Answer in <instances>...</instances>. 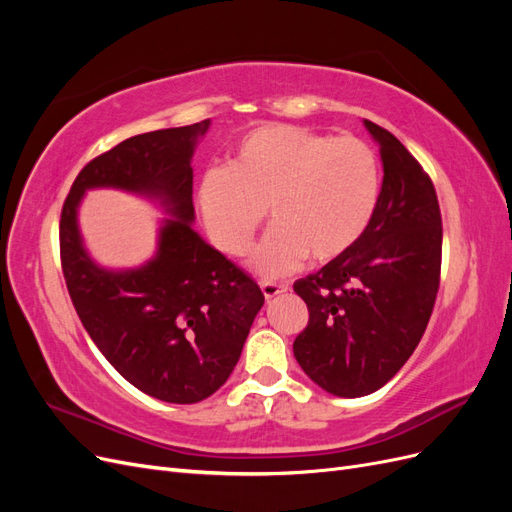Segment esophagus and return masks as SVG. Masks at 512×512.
Wrapping results in <instances>:
<instances>
[{"mask_svg":"<svg viewBox=\"0 0 512 512\" xmlns=\"http://www.w3.org/2000/svg\"><path fill=\"white\" fill-rule=\"evenodd\" d=\"M260 290L265 294V299H273L277 294H282L288 290V286L284 284H275V282H260Z\"/></svg>","mask_w":512,"mask_h":512,"instance_id":"34e87169","label":"esophagus"}]
</instances>
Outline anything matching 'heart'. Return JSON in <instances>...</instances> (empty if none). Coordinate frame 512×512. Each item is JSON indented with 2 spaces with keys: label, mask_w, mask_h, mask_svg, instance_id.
Returning a JSON list of instances; mask_svg holds the SVG:
<instances>
[{
  "label": "heart",
  "mask_w": 512,
  "mask_h": 512,
  "mask_svg": "<svg viewBox=\"0 0 512 512\" xmlns=\"http://www.w3.org/2000/svg\"><path fill=\"white\" fill-rule=\"evenodd\" d=\"M380 196V160L359 138H333L286 123L247 132L226 168L207 170L196 203L218 250L243 256L267 213L271 230L252 269L273 280L312 254L335 260L359 243Z\"/></svg>",
  "instance_id": "obj_1"
}]
</instances>
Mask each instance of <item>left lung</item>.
I'll return each mask as SVG.
<instances>
[{
    "label": "left lung",
    "mask_w": 512,
    "mask_h": 512,
    "mask_svg": "<svg viewBox=\"0 0 512 512\" xmlns=\"http://www.w3.org/2000/svg\"><path fill=\"white\" fill-rule=\"evenodd\" d=\"M382 158L378 207L352 250L294 282L309 322L294 359L337 397L374 393L404 367L436 303L442 215L436 188L397 138L363 121Z\"/></svg>",
    "instance_id": "8db88e82"
}]
</instances>
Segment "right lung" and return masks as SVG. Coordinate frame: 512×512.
Instances as JSON below:
<instances>
[{
    "label": "right lung",
    "instance_id": "add662e5",
    "mask_svg": "<svg viewBox=\"0 0 512 512\" xmlns=\"http://www.w3.org/2000/svg\"><path fill=\"white\" fill-rule=\"evenodd\" d=\"M209 119L138 134L91 160L61 209V269L85 331L138 391L196 404L235 369L265 294L192 228V156ZM117 187L158 199L174 215L143 268L111 272L86 254L78 205L87 189Z\"/></svg>",
    "mask_w": 512,
    "mask_h": 512
}]
</instances>
